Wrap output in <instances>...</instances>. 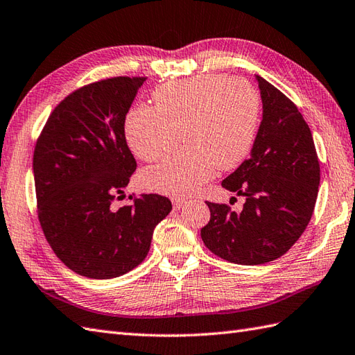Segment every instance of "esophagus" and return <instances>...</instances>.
Returning <instances> with one entry per match:
<instances>
[{"label":"esophagus","mask_w":355,"mask_h":355,"mask_svg":"<svg viewBox=\"0 0 355 355\" xmlns=\"http://www.w3.org/2000/svg\"><path fill=\"white\" fill-rule=\"evenodd\" d=\"M172 204H174V209L175 210H180V209L184 207V205L187 204V201L184 200V198H174V200H172Z\"/></svg>","instance_id":"34e87169"}]
</instances>
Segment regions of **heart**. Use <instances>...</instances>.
Wrapping results in <instances>:
<instances>
[{
  "label": "heart",
  "instance_id": "heart-1",
  "mask_svg": "<svg viewBox=\"0 0 355 355\" xmlns=\"http://www.w3.org/2000/svg\"><path fill=\"white\" fill-rule=\"evenodd\" d=\"M154 107L140 105L125 118V140L139 159H164L145 171L148 191L183 196L195 192L215 166H239L251 151L260 118V96L248 80L220 73L171 81L153 92Z\"/></svg>",
  "mask_w": 355,
  "mask_h": 355
}]
</instances>
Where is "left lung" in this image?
I'll list each match as a JSON object with an SVG mask.
<instances>
[{
  "label": "left lung",
  "mask_w": 355,
  "mask_h": 355,
  "mask_svg": "<svg viewBox=\"0 0 355 355\" xmlns=\"http://www.w3.org/2000/svg\"><path fill=\"white\" fill-rule=\"evenodd\" d=\"M263 119L246 159L222 187L243 195L241 213L205 201L210 220L201 228L207 248L237 265H265L298 241L315 210L320 168L311 131L295 105L257 76Z\"/></svg>",
  "instance_id": "obj_1"
}]
</instances>
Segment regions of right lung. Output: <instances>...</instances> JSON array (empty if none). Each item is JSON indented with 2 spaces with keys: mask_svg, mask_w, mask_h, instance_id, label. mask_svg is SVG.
<instances>
[{
  "mask_svg": "<svg viewBox=\"0 0 355 355\" xmlns=\"http://www.w3.org/2000/svg\"><path fill=\"white\" fill-rule=\"evenodd\" d=\"M145 80L112 77L73 90L37 137V218L54 254L78 275L107 279L135 269L150 251L155 225L172 210L157 193L113 207L137 166L123 125Z\"/></svg>",
  "mask_w": 355,
  "mask_h": 355,
  "instance_id": "1",
  "label": "right lung"
}]
</instances>
